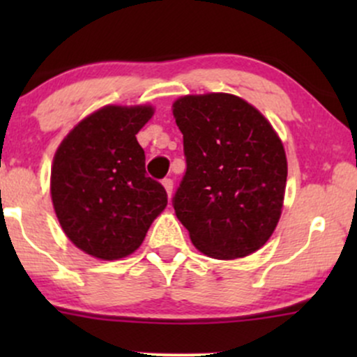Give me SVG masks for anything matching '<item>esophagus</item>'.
Returning <instances> with one entry per match:
<instances>
[{
  "mask_svg": "<svg viewBox=\"0 0 357 357\" xmlns=\"http://www.w3.org/2000/svg\"><path fill=\"white\" fill-rule=\"evenodd\" d=\"M162 186H165L167 196H169V198H171V195H173V179L165 178V179H162Z\"/></svg>",
  "mask_w": 357,
  "mask_h": 357,
  "instance_id": "obj_1",
  "label": "esophagus"
}]
</instances>
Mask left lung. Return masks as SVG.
<instances>
[{"instance_id": "8db88e82", "label": "left lung", "mask_w": 357, "mask_h": 357, "mask_svg": "<svg viewBox=\"0 0 357 357\" xmlns=\"http://www.w3.org/2000/svg\"><path fill=\"white\" fill-rule=\"evenodd\" d=\"M173 114L186 158L173 206L192 245L218 260L257 252L284 204L280 137L253 105L230 93L184 96Z\"/></svg>"}]
</instances>
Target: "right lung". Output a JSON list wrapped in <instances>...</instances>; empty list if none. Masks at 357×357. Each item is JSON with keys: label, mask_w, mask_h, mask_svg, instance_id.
Returning <instances> with one entry per match:
<instances>
[{"label": "right lung", "mask_w": 357, "mask_h": 357, "mask_svg": "<svg viewBox=\"0 0 357 357\" xmlns=\"http://www.w3.org/2000/svg\"><path fill=\"white\" fill-rule=\"evenodd\" d=\"M153 114L151 105L102 107L73 127L53 158L56 218L75 247L100 260L136 252L167 204L136 139Z\"/></svg>", "instance_id": "right-lung-1"}]
</instances>
